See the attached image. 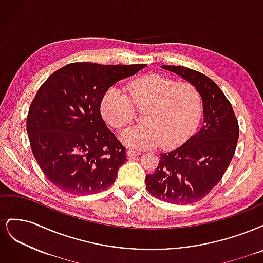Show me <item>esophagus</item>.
<instances>
[{
    "label": "esophagus",
    "mask_w": 263,
    "mask_h": 263,
    "mask_svg": "<svg viewBox=\"0 0 263 263\" xmlns=\"http://www.w3.org/2000/svg\"><path fill=\"white\" fill-rule=\"evenodd\" d=\"M127 158L128 159H134L135 157H137L139 155V151L137 150H134V149H128L127 150Z\"/></svg>",
    "instance_id": "34e87169"
}]
</instances>
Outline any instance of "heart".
Segmentation results:
<instances>
[{
  "instance_id": "b5f03b06",
  "label": "heart",
  "mask_w": 263,
  "mask_h": 263,
  "mask_svg": "<svg viewBox=\"0 0 263 263\" xmlns=\"http://www.w3.org/2000/svg\"><path fill=\"white\" fill-rule=\"evenodd\" d=\"M129 97L118 87H110L101 103V112L114 128L132 123L138 110H144V124L125 129L123 144L135 149H164L181 146L191 137L201 121L202 99L189 82H177L161 74L137 78L128 85Z\"/></svg>"
}]
</instances>
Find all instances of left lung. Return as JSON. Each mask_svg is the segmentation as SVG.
<instances>
[{"label": "left lung", "mask_w": 263, "mask_h": 263, "mask_svg": "<svg viewBox=\"0 0 263 263\" xmlns=\"http://www.w3.org/2000/svg\"><path fill=\"white\" fill-rule=\"evenodd\" d=\"M161 67L200 92L204 122L181 147L160 154L156 171L146 176V187L159 200L192 204L208 195L224 176L235 154L239 126L232 104L212 79L182 66Z\"/></svg>", "instance_id": "left-lung-1"}]
</instances>
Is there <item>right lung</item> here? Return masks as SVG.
Wrapping results in <instances>:
<instances>
[{"instance_id": "add662e5", "label": "right lung", "mask_w": 263, "mask_h": 263, "mask_svg": "<svg viewBox=\"0 0 263 263\" xmlns=\"http://www.w3.org/2000/svg\"><path fill=\"white\" fill-rule=\"evenodd\" d=\"M146 65L74 62L39 87L28 110L31 151L53 185L70 194H93L113 184L126 149L101 115L110 86Z\"/></svg>"}]
</instances>
